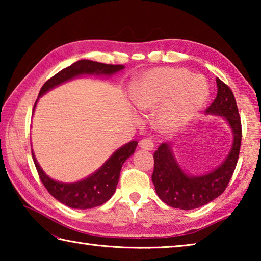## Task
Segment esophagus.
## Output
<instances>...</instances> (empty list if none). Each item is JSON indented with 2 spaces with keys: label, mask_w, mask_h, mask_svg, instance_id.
Masks as SVG:
<instances>
[{
  "label": "esophagus",
  "mask_w": 261,
  "mask_h": 261,
  "mask_svg": "<svg viewBox=\"0 0 261 261\" xmlns=\"http://www.w3.org/2000/svg\"><path fill=\"white\" fill-rule=\"evenodd\" d=\"M139 147L141 149H146V151H152V149L154 148V144L151 139L145 138V139H141L139 141Z\"/></svg>",
  "instance_id": "34e87169"
}]
</instances>
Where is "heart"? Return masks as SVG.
<instances>
[{
    "instance_id": "heart-1",
    "label": "heart",
    "mask_w": 261,
    "mask_h": 261,
    "mask_svg": "<svg viewBox=\"0 0 261 261\" xmlns=\"http://www.w3.org/2000/svg\"><path fill=\"white\" fill-rule=\"evenodd\" d=\"M210 90L199 74L177 68L149 70L131 86V101L141 113H152L162 134L179 130L204 107Z\"/></svg>"
}]
</instances>
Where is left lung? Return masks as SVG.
Here are the masks:
<instances>
[{
	"mask_svg": "<svg viewBox=\"0 0 261 261\" xmlns=\"http://www.w3.org/2000/svg\"><path fill=\"white\" fill-rule=\"evenodd\" d=\"M218 94L207 115L223 117L232 132V145L220 166L201 175L185 171L173 152V144L163 143L154 153L152 182L159 198L174 208L194 210L207 205L226 190L235 170L240 155L242 125L235 96L230 87L216 78Z\"/></svg>",
	"mask_w": 261,
	"mask_h": 261,
	"instance_id": "8db88e82",
	"label": "left lung"
}]
</instances>
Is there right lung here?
Returning a JSON list of instances; mask_svg holds the SVG:
<instances>
[{
  "label": "right lung",
  "mask_w": 261,
  "mask_h": 261,
  "mask_svg": "<svg viewBox=\"0 0 261 261\" xmlns=\"http://www.w3.org/2000/svg\"><path fill=\"white\" fill-rule=\"evenodd\" d=\"M124 65H113L94 62L91 60H81L69 65L68 68L61 70L54 77L43 84L38 98H41L43 94L49 92L53 88L62 85V84L72 81L74 78L83 76H95V77H112L121 70L124 69ZM38 100L35 101L33 112ZM138 143L132 140L130 143L123 145L117 148L110 158L101 166L98 170L91 174L87 177L73 183H64L49 177L37 161V158L32 151V158L35 168L45 188L48 190L56 200L67 205L71 208L88 210L100 206L108 201L116 190L120 173L123 163L135 153Z\"/></svg>",
  "instance_id": "right-lung-1"
}]
</instances>
